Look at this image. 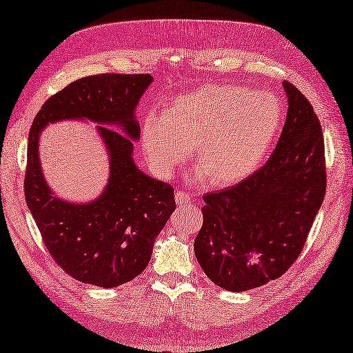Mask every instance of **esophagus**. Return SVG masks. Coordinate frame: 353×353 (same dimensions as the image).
Returning <instances> with one entry per match:
<instances>
[{"instance_id":"obj_1","label":"esophagus","mask_w":353,"mask_h":353,"mask_svg":"<svg viewBox=\"0 0 353 353\" xmlns=\"http://www.w3.org/2000/svg\"><path fill=\"white\" fill-rule=\"evenodd\" d=\"M190 201H191V196L188 192H185V191L176 192V203L177 205H186V203H190Z\"/></svg>"}]
</instances>
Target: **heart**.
Wrapping results in <instances>:
<instances>
[{"label":"heart","instance_id":"obj_1","mask_svg":"<svg viewBox=\"0 0 353 353\" xmlns=\"http://www.w3.org/2000/svg\"><path fill=\"white\" fill-rule=\"evenodd\" d=\"M282 124V104L267 91L203 85L174 97L163 115L142 121V150L157 176L168 179L190 154L194 181L230 186L258 168Z\"/></svg>","mask_w":353,"mask_h":353}]
</instances>
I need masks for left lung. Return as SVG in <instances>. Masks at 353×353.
Returning a JSON list of instances; mask_svg holds the SVG:
<instances>
[{
	"label": "left lung",
	"instance_id": "8db88e82",
	"mask_svg": "<svg viewBox=\"0 0 353 353\" xmlns=\"http://www.w3.org/2000/svg\"><path fill=\"white\" fill-rule=\"evenodd\" d=\"M287 121L264 167L235 186L203 196L194 241L201 270L228 291L282 276L301 254L326 191L325 141L310 101L288 81Z\"/></svg>",
	"mask_w": 353,
	"mask_h": 353
}]
</instances>
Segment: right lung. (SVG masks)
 I'll return each instance as SVG.
<instances>
[{
  "mask_svg": "<svg viewBox=\"0 0 353 353\" xmlns=\"http://www.w3.org/2000/svg\"><path fill=\"white\" fill-rule=\"evenodd\" d=\"M152 81L150 74L79 79L43 103L30 129L27 206L52 259L83 283L114 288L144 272L156 236L176 209L172 186L142 172L133 161V141L141 133L134 110ZM63 119L100 123L97 131L110 156L107 188L86 204L54 196L41 172L40 133Z\"/></svg>",
  "mask_w": 353,
  "mask_h": 353,
  "instance_id": "right-lung-1",
  "label": "right lung"
}]
</instances>
